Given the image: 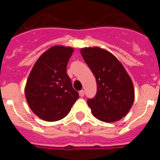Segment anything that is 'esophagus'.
<instances>
[{
  "label": "esophagus",
  "mask_w": 160,
  "mask_h": 160,
  "mask_svg": "<svg viewBox=\"0 0 160 160\" xmlns=\"http://www.w3.org/2000/svg\"><path fill=\"white\" fill-rule=\"evenodd\" d=\"M84 94H85V91L83 90H82L79 91V95L81 96V97H83V96H84Z\"/></svg>",
  "instance_id": "1"
}]
</instances>
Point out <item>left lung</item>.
I'll list each match as a JSON object with an SVG mask.
<instances>
[{"label": "left lung", "mask_w": 160, "mask_h": 160, "mask_svg": "<svg viewBox=\"0 0 160 160\" xmlns=\"http://www.w3.org/2000/svg\"><path fill=\"white\" fill-rule=\"evenodd\" d=\"M80 51L97 82L95 97L87 100L93 115L102 122L118 121L134 102L132 80L118 58L106 49L89 47Z\"/></svg>", "instance_id": "8db88e82"}]
</instances>
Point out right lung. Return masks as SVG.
<instances>
[{
    "instance_id": "1",
    "label": "right lung",
    "mask_w": 160,
    "mask_h": 160,
    "mask_svg": "<svg viewBox=\"0 0 160 160\" xmlns=\"http://www.w3.org/2000/svg\"><path fill=\"white\" fill-rule=\"evenodd\" d=\"M73 52L71 47L52 46L41 55L29 73L25 98L32 112L45 121L65 118L78 98L66 73Z\"/></svg>"
}]
</instances>
